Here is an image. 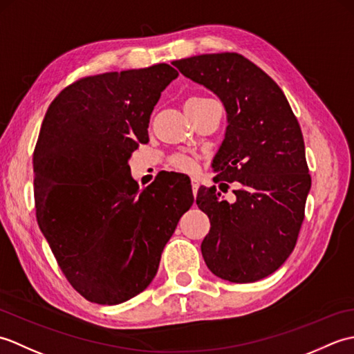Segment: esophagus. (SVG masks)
Here are the masks:
<instances>
[{
	"instance_id": "esophagus-1",
	"label": "esophagus",
	"mask_w": 354,
	"mask_h": 354,
	"mask_svg": "<svg viewBox=\"0 0 354 354\" xmlns=\"http://www.w3.org/2000/svg\"><path fill=\"white\" fill-rule=\"evenodd\" d=\"M192 190H193V194L196 196L198 194V190H199V183L198 179H192Z\"/></svg>"
}]
</instances>
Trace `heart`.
Here are the masks:
<instances>
[{
	"instance_id": "heart-1",
	"label": "heart",
	"mask_w": 354,
	"mask_h": 354,
	"mask_svg": "<svg viewBox=\"0 0 354 354\" xmlns=\"http://www.w3.org/2000/svg\"><path fill=\"white\" fill-rule=\"evenodd\" d=\"M193 100H201V99H193ZM170 164L173 169L187 171V173L196 170V161H194L189 155H175L170 160Z\"/></svg>"
}]
</instances>
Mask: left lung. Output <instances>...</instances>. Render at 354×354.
I'll return each mask as SVG.
<instances>
[{
    "instance_id": "1",
    "label": "left lung",
    "mask_w": 354,
    "mask_h": 354,
    "mask_svg": "<svg viewBox=\"0 0 354 354\" xmlns=\"http://www.w3.org/2000/svg\"><path fill=\"white\" fill-rule=\"evenodd\" d=\"M213 91L227 111L213 160L216 183H237L234 202L201 187L196 204L212 228L201 245L208 269L231 283H254L288 260L304 221L312 179L301 127L275 82L237 53L171 62Z\"/></svg>"
}]
</instances>
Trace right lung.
<instances>
[{
	"label": "right lung",
	"mask_w": 354,
	"mask_h": 354,
	"mask_svg": "<svg viewBox=\"0 0 354 354\" xmlns=\"http://www.w3.org/2000/svg\"><path fill=\"white\" fill-rule=\"evenodd\" d=\"M176 77L167 64L84 77L44 117L33 153L37 225L66 280L91 303L115 306L145 290L194 201L181 173H161L140 190L129 167Z\"/></svg>",
	"instance_id": "right-lung-1"
}]
</instances>
